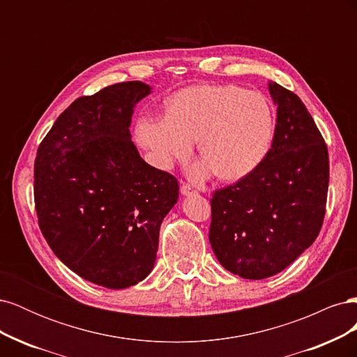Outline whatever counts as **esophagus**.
Instances as JSON below:
<instances>
[{
  "label": "esophagus",
  "mask_w": 357,
  "mask_h": 357,
  "mask_svg": "<svg viewBox=\"0 0 357 357\" xmlns=\"http://www.w3.org/2000/svg\"><path fill=\"white\" fill-rule=\"evenodd\" d=\"M180 192H181V195H185V197H190V195H195L197 193V190H193L189 185H181V188H180Z\"/></svg>",
  "instance_id": "obj_1"
}]
</instances>
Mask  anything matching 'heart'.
I'll use <instances>...</instances> for the list:
<instances>
[{"label": "heart", "instance_id": "heart-1", "mask_svg": "<svg viewBox=\"0 0 357 357\" xmlns=\"http://www.w3.org/2000/svg\"><path fill=\"white\" fill-rule=\"evenodd\" d=\"M275 114L265 95L235 84H204L183 89L169 101L168 116L139 119L137 138L156 164L169 168L186 159L193 142L204 162L195 168L202 178L215 171L235 181L253 172L271 150Z\"/></svg>", "mask_w": 357, "mask_h": 357}]
</instances>
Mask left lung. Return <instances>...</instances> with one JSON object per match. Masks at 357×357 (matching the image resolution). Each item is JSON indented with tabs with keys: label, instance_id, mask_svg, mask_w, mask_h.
<instances>
[{
	"label": "left lung",
	"instance_id": "obj_1",
	"mask_svg": "<svg viewBox=\"0 0 357 357\" xmlns=\"http://www.w3.org/2000/svg\"><path fill=\"white\" fill-rule=\"evenodd\" d=\"M268 89L277 105L271 150L211 198L213 252L225 269L248 280L278 274L314 243L329 186L328 147L304 102L275 82Z\"/></svg>",
	"mask_w": 357,
	"mask_h": 357
}]
</instances>
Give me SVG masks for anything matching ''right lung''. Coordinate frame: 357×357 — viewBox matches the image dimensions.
I'll return each instance as SVG.
<instances>
[{
    "label": "right lung",
    "instance_id": "1",
    "mask_svg": "<svg viewBox=\"0 0 357 357\" xmlns=\"http://www.w3.org/2000/svg\"><path fill=\"white\" fill-rule=\"evenodd\" d=\"M143 82L80 96L43 139L34 164L41 234L62 264L91 283L125 289L153 269L159 229L178 199L174 176L149 165L131 117Z\"/></svg>",
    "mask_w": 357,
    "mask_h": 357
}]
</instances>
